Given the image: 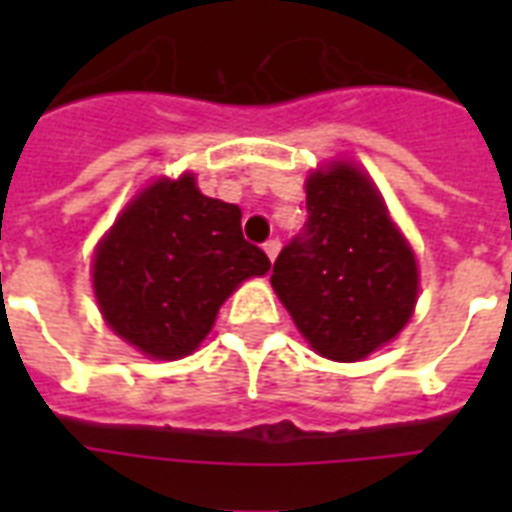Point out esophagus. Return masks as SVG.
Instances as JSON below:
<instances>
[{
  "label": "esophagus",
  "mask_w": 512,
  "mask_h": 512,
  "mask_svg": "<svg viewBox=\"0 0 512 512\" xmlns=\"http://www.w3.org/2000/svg\"><path fill=\"white\" fill-rule=\"evenodd\" d=\"M263 249H265V255H268V260H276V257H279V249H281V241L279 239H271V241H265L263 244Z\"/></svg>",
  "instance_id": "1"
}]
</instances>
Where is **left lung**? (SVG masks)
I'll return each instance as SVG.
<instances>
[{
    "mask_svg": "<svg viewBox=\"0 0 512 512\" xmlns=\"http://www.w3.org/2000/svg\"><path fill=\"white\" fill-rule=\"evenodd\" d=\"M305 193L308 223L276 257L271 284L319 356L361 361L412 319L417 260L380 191L353 164L311 172Z\"/></svg>",
    "mask_w": 512,
    "mask_h": 512,
    "instance_id": "8db88e82",
    "label": "left lung"
}]
</instances>
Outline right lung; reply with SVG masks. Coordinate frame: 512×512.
Here are the masks:
<instances>
[{"label":"right lung","instance_id":"obj_1","mask_svg":"<svg viewBox=\"0 0 512 512\" xmlns=\"http://www.w3.org/2000/svg\"><path fill=\"white\" fill-rule=\"evenodd\" d=\"M271 260L241 233V209L209 199L185 172L135 196L92 260L100 313L148 358L175 361L199 348L220 305Z\"/></svg>","mask_w":512,"mask_h":512}]
</instances>
